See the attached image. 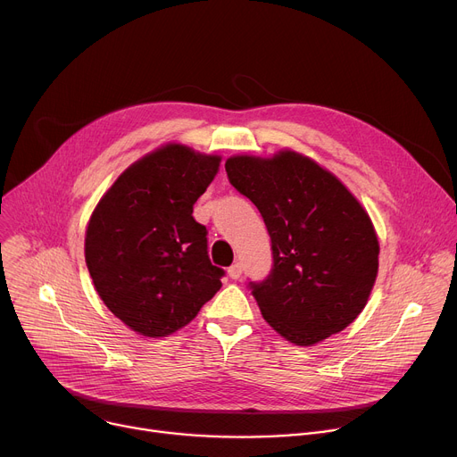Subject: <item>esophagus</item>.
<instances>
[{
  "mask_svg": "<svg viewBox=\"0 0 457 457\" xmlns=\"http://www.w3.org/2000/svg\"><path fill=\"white\" fill-rule=\"evenodd\" d=\"M228 276H229L231 279H238V278L242 276V264H240V262L231 264V266L228 268Z\"/></svg>",
  "mask_w": 457,
  "mask_h": 457,
  "instance_id": "esophagus-1",
  "label": "esophagus"
}]
</instances>
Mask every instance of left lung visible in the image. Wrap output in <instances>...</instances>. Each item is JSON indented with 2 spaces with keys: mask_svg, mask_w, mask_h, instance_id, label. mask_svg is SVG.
Wrapping results in <instances>:
<instances>
[{
  "mask_svg": "<svg viewBox=\"0 0 457 457\" xmlns=\"http://www.w3.org/2000/svg\"><path fill=\"white\" fill-rule=\"evenodd\" d=\"M229 184L259 209L271 240L268 278L248 287L262 318L295 345H314L363 311L378 271L371 219L342 181L311 158L233 156Z\"/></svg>",
  "mask_w": 457,
  "mask_h": 457,
  "instance_id": "1",
  "label": "left lung"
}]
</instances>
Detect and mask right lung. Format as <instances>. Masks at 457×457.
I'll return each mask as SVG.
<instances>
[{
  "instance_id": "obj_1",
  "label": "right lung",
  "mask_w": 457,
  "mask_h": 457,
  "mask_svg": "<svg viewBox=\"0 0 457 457\" xmlns=\"http://www.w3.org/2000/svg\"><path fill=\"white\" fill-rule=\"evenodd\" d=\"M219 165V156L165 145L120 174L89 219L84 253L96 290L143 337L186 327L222 287L207 229L193 219Z\"/></svg>"
}]
</instances>
